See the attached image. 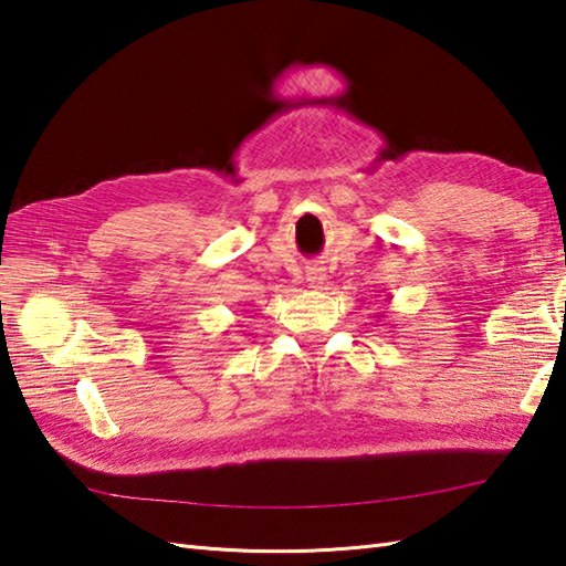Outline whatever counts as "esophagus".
Here are the masks:
<instances>
[{
    "instance_id": "1",
    "label": "esophagus",
    "mask_w": 566,
    "mask_h": 566,
    "mask_svg": "<svg viewBox=\"0 0 566 566\" xmlns=\"http://www.w3.org/2000/svg\"><path fill=\"white\" fill-rule=\"evenodd\" d=\"M306 280H308L311 286H314V290H321L323 282H326V272H323V268H311L308 274H306Z\"/></svg>"
}]
</instances>
